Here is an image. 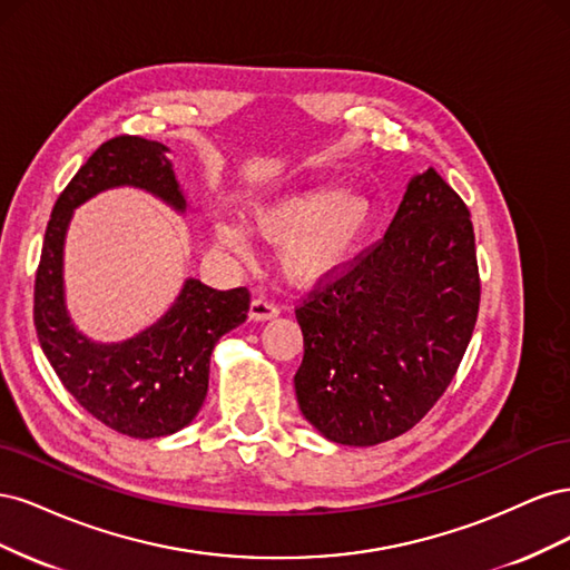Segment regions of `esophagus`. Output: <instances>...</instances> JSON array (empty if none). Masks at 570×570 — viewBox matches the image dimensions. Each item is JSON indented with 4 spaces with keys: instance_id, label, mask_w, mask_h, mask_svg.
I'll use <instances>...</instances> for the list:
<instances>
[{
    "instance_id": "esophagus-1",
    "label": "esophagus",
    "mask_w": 570,
    "mask_h": 570,
    "mask_svg": "<svg viewBox=\"0 0 570 570\" xmlns=\"http://www.w3.org/2000/svg\"><path fill=\"white\" fill-rule=\"evenodd\" d=\"M278 314H281V308L275 306L273 302H268V299L256 297V299H252V304H249V318L256 321V323L271 321V318H275Z\"/></svg>"
}]
</instances>
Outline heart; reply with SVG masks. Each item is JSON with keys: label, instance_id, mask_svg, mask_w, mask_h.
<instances>
[{"label": "heart", "instance_id": "b5f03b06", "mask_svg": "<svg viewBox=\"0 0 570 570\" xmlns=\"http://www.w3.org/2000/svg\"><path fill=\"white\" fill-rule=\"evenodd\" d=\"M249 230L278 247L285 281L314 287L337 278L358 254L373 223V204L364 193L335 183H308L256 202ZM214 237L237 256L249 254V233L235 218L214 220Z\"/></svg>", "mask_w": 570, "mask_h": 570}]
</instances>
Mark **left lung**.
I'll list each match as a JSON object with an SVG mask.
<instances>
[{
    "instance_id": "8db88e82",
    "label": "left lung",
    "mask_w": 570,
    "mask_h": 570,
    "mask_svg": "<svg viewBox=\"0 0 570 570\" xmlns=\"http://www.w3.org/2000/svg\"><path fill=\"white\" fill-rule=\"evenodd\" d=\"M478 304L471 214L428 168L406 183L381 243L295 312L304 419L350 446L406 433L452 383Z\"/></svg>"
}]
</instances>
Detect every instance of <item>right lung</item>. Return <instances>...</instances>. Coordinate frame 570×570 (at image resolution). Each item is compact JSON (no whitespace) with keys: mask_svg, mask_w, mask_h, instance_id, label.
<instances>
[{"mask_svg":"<svg viewBox=\"0 0 570 570\" xmlns=\"http://www.w3.org/2000/svg\"><path fill=\"white\" fill-rule=\"evenodd\" d=\"M168 151L145 137L101 145L55 204L36 278V327L51 368L85 411L137 440L174 435L197 419L209 390L214 344L249 312L247 287L214 289L187 278L166 314L128 340H92L71 318L63 247L73 212L107 189L135 187L183 216L189 202Z\"/></svg>","mask_w":570,"mask_h":570,"instance_id":"obj_1","label":"right lung"}]
</instances>
